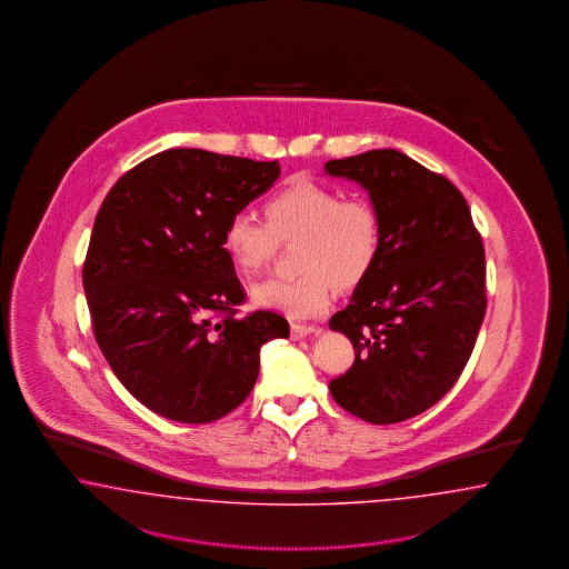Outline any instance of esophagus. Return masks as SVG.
Instances as JSON below:
<instances>
[{
  "label": "esophagus",
  "mask_w": 569,
  "mask_h": 569,
  "mask_svg": "<svg viewBox=\"0 0 569 569\" xmlns=\"http://www.w3.org/2000/svg\"><path fill=\"white\" fill-rule=\"evenodd\" d=\"M321 329L312 328V326H298V323H293L292 328H290V333H292V340H302V338H307L310 333H319Z\"/></svg>",
  "instance_id": "1"
}]
</instances>
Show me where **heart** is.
<instances>
[{
  "mask_svg": "<svg viewBox=\"0 0 569 569\" xmlns=\"http://www.w3.org/2000/svg\"><path fill=\"white\" fill-rule=\"evenodd\" d=\"M267 223L252 212H236L224 227L223 250L238 273L259 276L276 254L277 243L300 240L292 279H267L252 300L290 319L326 312L336 283L355 288L371 273L381 246L378 210L362 198L345 200L342 191L312 181H296L264 208Z\"/></svg>",
  "mask_w": 569,
  "mask_h": 569,
  "instance_id": "heart-1",
  "label": "heart"
}]
</instances>
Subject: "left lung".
Returning a JSON list of instances; mask_svg holds the SVG:
<instances>
[{
    "mask_svg": "<svg viewBox=\"0 0 569 569\" xmlns=\"http://www.w3.org/2000/svg\"><path fill=\"white\" fill-rule=\"evenodd\" d=\"M326 172L369 191L381 221L371 273L329 319L355 346L329 392L369 423H398L445 397L471 357L486 312L482 238L463 193L398 150L329 160Z\"/></svg>",
    "mask_w": 569,
    "mask_h": 569,
    "instance_id": "1",
    "label": "left lung"
}]
</instances>
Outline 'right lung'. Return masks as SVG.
<instances>
[{"label":"right lung","instance_id":"1","mask_svg":"<svg viewBox=\"0 0 569 569\" xmlns=\"http://www.w3.org/2000/svg\"><path fill=\"white\" fill-rule=\"evenodd\" d=\"M279 164L172 148L124 172L96 217L83 264L98 346L150 411L208 423L254 388L260 346L288 321L257 310L224 254L229 219L279 177Z\"/></svg>","mask_w":569,"mask_h":569}]
</instances>
